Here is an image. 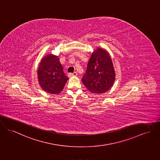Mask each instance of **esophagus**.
<instances>
[{"label": "esophagus", "instance_id": "esophagus-1", "mask_svg": "<svg viewBox=\"0 0 160 160\" xmlns=\"http://www.w3.org/2000/svg\"><path fill=\"white\" fill-rule=\"evenodd\" d=\"M69 75L70 76H77V72H74L72 73H70Z\"/></svg>", "mask_w": 160, "mask_h": 160}]
</instances>
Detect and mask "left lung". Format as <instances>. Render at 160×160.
<instances>
[{
  "instance_id": "obj_1",
  "label": "left lung",
  "mask_w": 160,
  "mask_h": 160,
  "mask_svg": "<svg viewBox=\"0 0 160 160\" xmlns=\"http://www.w3.org/2000/svg\"><path fill=\"white\" fill-rule=\"evenodd\" d=\"M115 74L111 58L103 49L97 48L88 63L82 82L92 93L102 94L112 86Z\"/></svg>"
}]
</instances>
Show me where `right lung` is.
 Returning <instances> with one entry per match:
<instances>
[{
  "instance_id": "obj_1",
  "label": "right lung",
  "mask_w": 160,
  "mask_h": 160,
  "mask_svg": "<svg viewBox=\"0 0 160 160\" xmlns=\"http://www.w3.org/2000/svg\"><path fill=\"white\" fill-rule=\"evenodd\" d=\"M38 80L43 91L51 94H58L69 79L56 56L49 54L41 61L38 70Z\"/></svg>"
}]
</instances>
